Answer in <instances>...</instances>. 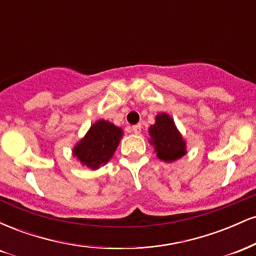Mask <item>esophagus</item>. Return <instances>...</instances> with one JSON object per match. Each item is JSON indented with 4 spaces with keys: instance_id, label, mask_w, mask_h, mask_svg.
I'll use <instances>...</instances> for the list:
<instances>
[{
    "instance_id": "34e87169",
    "label": "esophagus",
    "mask_w": 256,
    "mask_h": 256,
    "mask_svg": "<svg viewBox=\"0 0 256 256\" xmlns=\"http://www.w3.org/2000/svg\"><path fill=\"white\" fill-rule=\"evenodd\" d=\"M132 131H134V134H140V131H142V126H140V124L134 125V126H132Z\"/></svg>"
}]
</instances>
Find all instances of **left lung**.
Listing matches in <instances>:
<instances>
[{
	"label": "left lung",
	"mask_w": 256,
	"mask_h": 256,
	"mask_svg": "<svg viewBox=\"0 0 256 256\" xmlns=\"http://www.w3.org/2000/svg\"><path fill=\"white\" fill-rule=\"evenodd\" d=\"M152 140L156 150V156L166 162H172L185 154V142L174 122L167 114H158L156 122L149 128Z\"/></svg>",
	"instance_id": "8db88e82"
}]
</instances>
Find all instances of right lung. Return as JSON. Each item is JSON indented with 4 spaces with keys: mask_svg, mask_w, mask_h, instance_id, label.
Segmentation results:
<instances>
[{
    "mask_svg": "<svg viewBox=\"0 0 256 256\" xmlns=\"http://www.w3.org/2000/svg\"><path fill=\"white\" fill-rule=\"evenodd\" d=\"M122 128L110 122L100 120L90 128L83 140L73 149V154L89 168L96 170L112 158L122 138Z\"/></svg>",
    "mask_w": 256,
    "mask_h": 256,
    "instance_id": "right-lung-1",
    "label": "right lung"
}]
</instances>
